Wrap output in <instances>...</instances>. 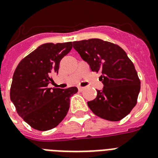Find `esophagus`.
Wrapping results in <instances>:
<instances>
[{
  "label": "esophagus",
  "mask_w": 158,
  "mask_h": 158,
  "mask_svg": "<svg viewBox=\"0 0 158 158\" xmlns=\"http://www.w3.org/2000/svg\"><path fill=\"white\" fill-rule=\"evenodd\" d=\"M78 89H79V91H83V90L85 89V87H81V86H79V87H78Z\"/></svg>",
  "instance_id": "esophagus-1"
}]
</instances>
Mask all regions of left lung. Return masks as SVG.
<instances>
[{
	"label": "left lung",
	"mask_w": 158,
	"mask_h": 158,
	"mask_svg": "<svg viewBox=\"0 0 158 158\" xmlns=\"http://www.w3.org/2000/svg\"><path fill=\"white\" fill-rule=\"evenodd\" d=\"M73 47L92 71H101L103 90L87 105L95 115L119 121L130 113L137 102L140 81L127 54L118 45L91 38L73 42Z\"/></svg>",
	"instance_id": "8db88e82"
}]
</instances>
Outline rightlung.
I'll return each instance as SVG.
<instances>
[{
	"instance_id": "1",
	"label": "right lung",
	"mask_w": 158,
	"mask_h": 158,
	"mask_svg": "<svg viewBox=\"0 0 158 158\" xmlns=\"http://www.w3.org/2000/svg\"><path fill=\"white\" fill-rule=\"evenodd\" d=\"M72 49V42L45 43L25 57L13 76L10 99L17 112L34 129L46 131L56 127L67 116L70 98L76 87L49 88L59 63Z\"/></svg>"
}]
</instances>
